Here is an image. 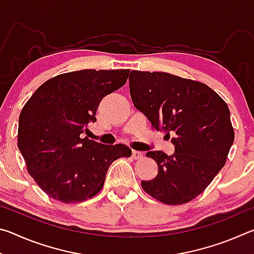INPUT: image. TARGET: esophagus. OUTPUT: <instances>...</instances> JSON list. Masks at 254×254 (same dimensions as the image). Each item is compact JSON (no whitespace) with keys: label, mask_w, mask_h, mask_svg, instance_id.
Returning <instances> with one entry per match:
<instances>
[{"label":"esophagus","mask_w":254,"mask_h":254,"mask_svg":"<svg viewBox=\"0 0 254 254\" xmlns=\"http://www.w3.org/2000/svg\"><path fill=\"white\" fill-rule=\"evenodd\" d=\"M132 157H133V159H134V160H139V159H142L143 158V153L142 152H140V151H133L132 152Z\"/></svg>","instance_id":"obj_1"}]
</instances>
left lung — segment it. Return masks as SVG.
<instances>
[{
	"label": "left lung",
	"mask_w": 254,
	"mask_h": 254,
	"mask_svg": "<svg viewBox=\"0 0 254 254\" xmlns=\"http://www.w3.org/2000/svg\"><path fill=\"white\" fill-rule=\"evenodd\" d=\"M134 106L151 127L174 134L175 153L150 151L156 178L141 182L143 190L167 205L196 198L224 167L234 128L224 100L200 81L160 71L132 70L128 77Z\"/></svg>",
	"instance_id": "obj_1"
}]
</instances>
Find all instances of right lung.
I'll return each mask as SVG.
<instances>
[{
    "label": "right lung",
    "mask_w": 254,
    "mask_h": 254,
    "mask_svg": "<svg viewBox=\"0 0 254 254\" xmlns=\"http://www.w3.org/2000/svg\"><path fill=\"white\" fill-rule=\"evenodd\" d=\"M130 69H84L45 81L19 118L18 147L29 175L51 198L66 204L101 191L107 169L132 151L124 144L103 145L81 137L96 121L106 95L127 83Z\"/></svg>",
    "instance_id": "add662e5"
}]
</instances>
